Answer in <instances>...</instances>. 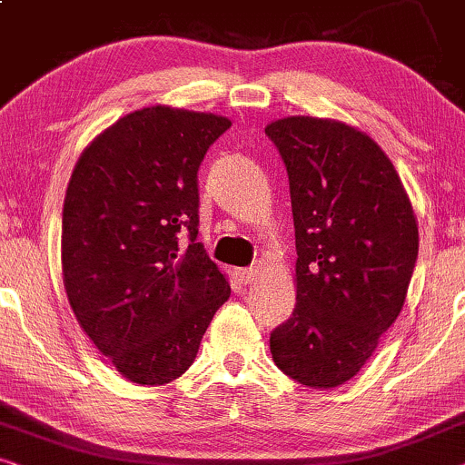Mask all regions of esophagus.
<instances>
[{
  "instance_id": "1",
  "label": "esophagus",
  "mask_w": 465,
  "mask_h": 465,
  "mask_svg": "<svg viewBox=\"0 0 465 465\" xmlns=\"http://www.w3.org/2000/svg\"><path fill=\"white\" fill-rule=\"evenodd\" d=\"M235 276L240 278V282L251 284L252 280H257V276H259V270H257V267H242V270L235 272Z\"/></svg>"
}]
</instances>
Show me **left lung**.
<instances>
[{
    "label": "left lung",
    "instance_id": "1",
    "mask_svg": "<svg viewBox=\"0 0 465 465\" xmlns=\"http://www.w3.org/2000/svg\"><path fill=\"white\" fill-rule=\"evenodd\" d=\"M265 134L289 173L297 244V305L272 332V358L295 381L331 390L358 375L401 313L417 217L391 160L362 130L291 115Z\"/></svg>",
    "mask_w": 465,
    "mask_h": 465
}]
</instances>
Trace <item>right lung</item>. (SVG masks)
I'll list each match as a JSON object with an SVG mask.
<instances>
[{"mask_svg": "<svg viewBox=\"0 0 465 465\" xmlns=\"http://www.w3.org/2000/svg\"><path fill=\"white\" fill-rule=\"evenodd\" d=\"M230 126L223 115L152 104L96 134L71 173L64 292L82 331L133 383L181 377L230 299L227 276L195 242L200 162Z\"/></svg>", "mask_w": 465, "mask_h": 465, "instance_id": "1", "label": "right lung"}]
</instances>
